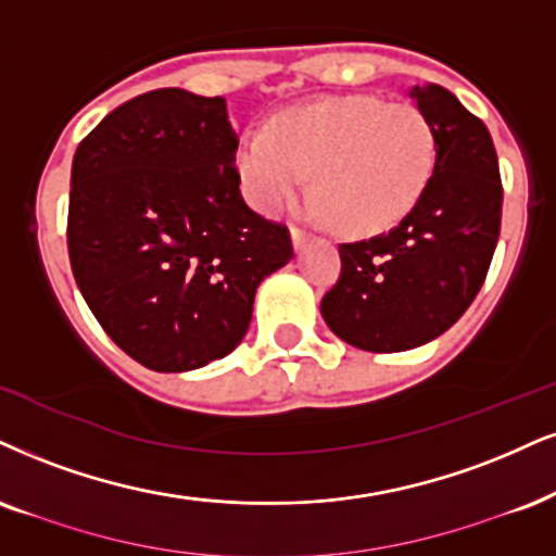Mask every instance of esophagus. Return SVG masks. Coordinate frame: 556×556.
Here are the masks:
<instances>
[{
	"instance_id": "34e87169",
	"label": "esophagus",
	"mask_w": 556,
	"mask_h": 556,
	"mask_svg": "<svg viewBox=\"0 0 556 556\" xmlns=\"http://www.w3.org/2000/svg\"><path fill=\"white\" fill-rule=\"evenodd\" d=\"M291 239H293V247H296V250H304V244L309 242V231L296 229V226H293V229H291Z\"/></svg>"
}]
</instances>
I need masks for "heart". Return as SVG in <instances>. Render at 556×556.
I'll use <instances>...</instances> for the list:
<instances>
[{"label": "heart", "instance_id": "1", "mask_svg": "<svg viewBox=\"0 0 556 556\" xmlns=\"http://www.w3.org/2000/svg\"><path fill=\"white\" fill-rule=\"evenodd\" d=\"M435 128L420 108L374 94L319 100L255 128L239 169L257 208L296 201L314 173V198L342 235L368 237L400 224L433 180Z\"/></svg>", "mask_w": 556, "mask_h": 556}]
</instances>
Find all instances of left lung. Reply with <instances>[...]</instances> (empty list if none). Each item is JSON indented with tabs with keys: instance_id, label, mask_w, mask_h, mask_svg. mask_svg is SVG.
Instances as JSON below:
<instances>
[{
	"instance_id": "obj_1",
	"label": "left lung",
	"mask_w": 556,
	"mask_h": 556,
	"mask_svg": "<svg viewBox=\"0 0 556 556\" xmlns=\"http://www.w3.org/2000/svg\"><path fill=\"white\" fill-rule=\"evenodd\" d=\"M409 98L435 128L433 180L389 235L340 244V278L321 299L330 330L371 353L409 351L456 325L488 278L503 216L488 126L441 85H415Z\"/></svg>"
}]
</instances>
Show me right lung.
Wrapping results in <instances>:
<instances>
[{"mask_svg": "<svg viewBox=\"0 0 556 556\" xmlns=\"http://www.w3.org/2000/svg\"><path fill=\"white\" fill-rule=\"evenodd\" d=\"M224 98L152 89L105 115L72 162L66 244L94 319L162 374L242 342L260 280L293 257L244 203Z\"/></svg>", "mask_w": 556, "mask_h": 556, "instance_id": "add662e5", "label": "right lung"}]
</instances>
